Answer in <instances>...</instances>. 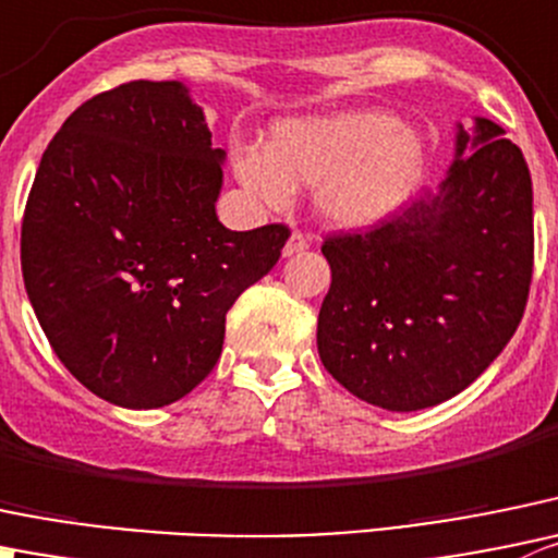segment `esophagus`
<instances>
[{
    "mask_svg": "<svg viewBox=\"0 0 558 558\" xmlns=\"http://www.w3.org/2000/svg\"><path fill=\"white\" fill-rule=\"evenodd\" d=\"M307 247H311V240H307L302 231H294V234L289 236V242H286L283 247V256L291 258V256H300V253H305Z\"/></svg>",
    "mask_w": 558,
    "mask_h": 558,
    "instance_id": "1",
    "label": "esophagus"
}]
</instances>
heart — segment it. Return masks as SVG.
<instances>
[{
    "mask_svg": "<svg viewBox=\"0 0 558 558\" xmlns=\"http://www.w3.org/2000/svg\"><path fill=\"white\" fill-rule=\"evenodd\" d=\"M428 144L395 113L343 108L280 119L267 149H240L234 171L269 207L291 202L294 187L316 185V213L340 229H367L392 218L416 193Z\"/></svg>",
    "mask_w": 558,
    "mask_h": 558,
    "instance_id": "1",
    "label": "heart"
}]
</instances>
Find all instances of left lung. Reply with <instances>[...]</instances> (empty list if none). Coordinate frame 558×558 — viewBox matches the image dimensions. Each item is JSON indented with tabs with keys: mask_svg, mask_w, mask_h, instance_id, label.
Masks as SVG:
<instances>
[{
	"mask_svg": "<svg viewBox=\"0 0 558 558\" xmlns=\"http://www.w3.org/2000/svg\"><path fill=\"white\" fill-rule=\"evenodd\" d=\"M318 356L351 395L416 411L463 392L515 335L534 267L532 177L505 130L458 124L436 193L322 245Z\"/></svg>",
	"mask_w": 558,
	"mask_h": 558,
	"instance_id": "1",
	"label": "left lung"
}]
</instances>
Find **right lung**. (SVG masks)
<instances>
[{
  "mask_svg": "<svg viewBox=\"0 0 558 558\" xmlns=\"http://www.w3.org/2000/svg\"><path fill=\"white\" fill-rule=\"evenodd\" d=\"M223 149L182 81L75 108L37 166L21 269L62 365L97 398L158 409L220 360L226 313L278 264L283 223L226 229Z\"/></svg>",
  "mask_w": 558,
  "mask_h": 558,
  "instance_id": "1",
  "label": "right lung"
}]
</instances>
